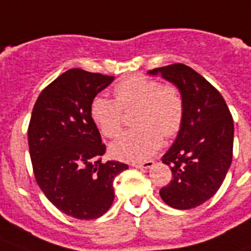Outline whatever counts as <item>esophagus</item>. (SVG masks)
Listing matches in <instances>:
<instances>
[{"instance_id":"1","label":"esophagus","mask_w":251,"mask_h":251,"mask_svg":"<svg viewBox=\"0 0 251 251\" xmlns=\"http://www.w3.org/2000/svg\"><path fill=\"white\" fill-rule=\"evenodd\" d=\"M153 165H154V161L149 160V161H143V162H135V164H132V166L136 169H149V168H152Z\"/></svg>"}]
</instances>
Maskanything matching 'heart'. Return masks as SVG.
Here are the masks:
<instances>
[{"mask_svg":"<svg viewBox=\"0 0 251 251\" xmlns=\"http://www.w3.org/2000/svg\"><path fill=\"white\" fill-rule=\"evenodd\" d=\"M114 99L98 95L91 100L90 116L108 139L123 128V111L139 108L135 116L137 128L126 132L111 145L112 156L124 161H141L153 156L162 145V137L172 139L179 132L184 103L179 89L160 85L147 75H135L114 87Z\"/></svg>","mask_w":251,"mask_h":251,"instance_id":"heart-1","label":"heart"}]
</instances>
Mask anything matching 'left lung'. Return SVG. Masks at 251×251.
I'll return each mask as SVG.
<instances>
[{"mask_svg":"<svg viewBox=\"0 0 251 251\" xmlns=\"http://www.w3.org/2000/svg\"><path fill=\"white\" fill-rule=\"evenodd\" d=\"M158 73L179 89L184 103L182 127L162 157L173 179L160 195L173 208H195L216 194L230 168L232 114L219 90L192 68L172 64L149 71V75Z\"/></svg>","mask_w":251,"mask_h":251,"instance_id":"8db88e82","label":"left lung"}]
</instances>
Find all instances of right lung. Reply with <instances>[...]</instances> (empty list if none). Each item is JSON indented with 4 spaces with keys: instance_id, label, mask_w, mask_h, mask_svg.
<instances>
[{
    "instance_id": "add662e5",
    "label": "right lung",
    "mask_w": 251,
    "mask_h": 251,
    "mask_svg": "<svg viewBox=\"0 0 251 251\" xmlns=\"http://www.w3.org/2000/svg\"><path fill=\"white\" fill-rule=\"evenodd\" d=\"M112 81V75L69 69L40 93L28 124L39 187L56 208L79 220L107 212L114 179L128 169L119 161H102L106 145L90 116L91 100Z\"/></svg>"
}]
</instances>
